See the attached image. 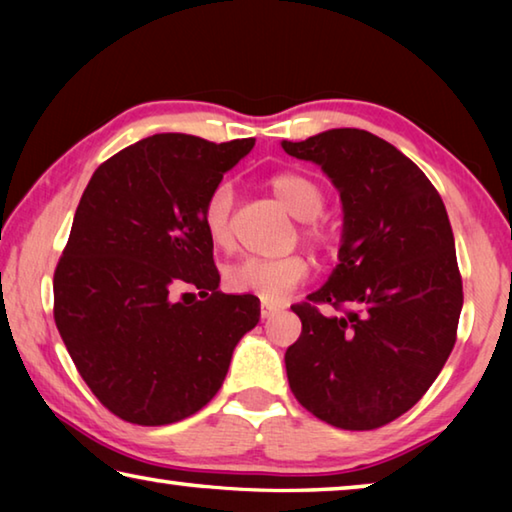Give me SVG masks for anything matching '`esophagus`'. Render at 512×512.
<instances>
[{"label":"esophagus","mask_w":512,"mask_h":512,"mask_svg":"<svg viewBox=\"0 0 512 512\" xmlns=\"http://www.w3.org/2000/svg\"><path fill=\"white\" fill-rule=\"evenodd\" d=\"M280 305H273V302H262V318H271L280 311Z\"/></svg>","instance_id":"1"}]
</instances>
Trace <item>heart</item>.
<instances>
[{"label":"heart","instance_id":"b5f03b06","mask_svg":"<svg viewBox=\"0 0 512 512\" xmlns=\"http://www.w3.org/2000/svg\"><path fill=\"white\" fill-rule=\"evenodd\" d=\"M268 187L284 210L302 221V237L314 248H329L332 230L320 219L325 210V187L302 171H282L268 180ZM232 192L230 183H219L207 194L201 212L205 235L214 248L228 250L232 235ZM309 277V262L302 255L287 257H244L225 271V287L235 293H253L264 302H280Z\"/></svg>","mask_w":512,"mask_h":512}]
</instances>
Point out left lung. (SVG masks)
I'll list each match as a JSON object with an SVG mask.
<instances>
[{
  "mask_svg": "<svg viewBox=\"0 0 512 512\" xmlns=\"http://www.w3.org/2000/svg\"><path fill=\"white\" fill-rule=\"evenodd\" d=\"M282 149L318 164L343 203L339 264L291 307L302 320L284 354L291 393L332 427H384L429 391L456 343L463 282L445 203L418 164L359 128Z\"/></svg>",
  "mask_w": 512,
  "mask_h": 512,
  "instance_id": "obj_1",
  "label": "left lung"
}]
</instances>
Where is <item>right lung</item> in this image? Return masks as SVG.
Here are the masks:
<instances>
[{
	"label": "right lung",
	"instance_id": "1",
	"mask_svg": "<svg viewBox=\"0 0 512 512\" xmlns=\"http://www.w3.org/2000/svg\"><path fill=\"white\" fill-rule=\"evenodd\" d=\"M253 137H146L92 173L54 273V320L76 370L117 418L160 427L219 393L259 300L219 291L201 212ZM183 286L199 289L184 294Z\"/></svg>",
	"mask_w": 512,
	"mask_h": 512
}]
</instances>
